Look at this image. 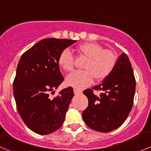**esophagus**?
I'll return each mask as SVG.
<instances>
[{
    "label": "esophagus",
    "mask_w": 151,
    "mask_h": 151,
    "mask_svg": "<svg viewBox=\"0 0 151 151\" xmlns=\"http://www.w3.org/2000/svg\"><path fill=\"white\" fill-rule=\"evenodd\" d=\"M74 93L75 95L80 94V93H82V91L79 90V89H77V88H74Z\"/></svg>",
    "instance_id": "1"
}]
</instances>
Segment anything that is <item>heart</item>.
<instances>
[{
  "label": "heart",
  "mask_w": 151,
  "mask_h": 151,
  "mask_svg": "<svg viewBox=\"0 0 151 151\" xmlns=\"http://www.w3.org/2000/svg\"><path fill=\"white\" fill-rule=\"evenodd\" d=\"M80 55L87 58L84 65L85 71H75L65 78L67 86L77 89H83L90 86L94 78L97 81L106 79L114 68L116 58L114 53L104 50L100 45L94 43H86L77 47ZM60 67L67 72L74 68V56L68 49L60 53L58 59Z\"/></svg>",
  "instance_id": "b5f03b06"
}]
</instances>
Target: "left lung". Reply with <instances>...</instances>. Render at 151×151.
<instances>
[{"label": "left lung", "mask_w": 151, "mask_h": 151, "mask_svg": "<svg viewBox=\"0 0 151 151\" xmlns=\"http://www.w3.org/2000/svg\"><path fill=\"white\" fill-rule=\"evenodd\" d=\"M92 89L101 93L98 97L92 89L83 91L88 99V106L82 114L85 123L102 133L119 128L131 112L136 89L134 71L128 55L122 53L111 74Z\"/></svg>", "instance_id": "8db88e82"}]
</instances>
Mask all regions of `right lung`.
I'll return each mask as SVG.
<instances>
[{
  "instance_id": "1",
  "label": "right lung",
  "mask_w": 151,
  "mask_h": 151,
  "mask_svg": "<svg viewBox=\"0 0 151 151\" xmlns=\"http://www.w3.org/2000/svg\"><path fill=\"white\" fill-rule=\"evenodd\" d=\"M76 40L46 38L21 56L13 83L17 111L26 126L40 135L52 134L62 126L71 99L72 87L60 91L54 99L49 92L64 80L58 59L61 52Z\"/></svg>"
}]
</instances>
